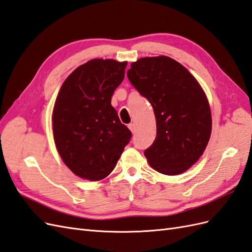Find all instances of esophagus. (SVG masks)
<instances>
[{
	"label": "esophagus",
	"instance_id": "34e87169",
	"mask_svg": "<svg viewBox=\"0 0 252 252\" xmlns=\"http://www.w3.org/2000/svg\"><path fill=\"white\" fill-rule=\"evenodd\" d=\"M128 128L130 129L132 133L135 132V124H134V123H130V124H129V125H128Z\"/></svg>",
	"mask_w": 252,
	"mask_h": 252
}]
</instances>
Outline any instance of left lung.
Here are the masks:
<instances>
[{
	"label": "left lung",
	"instance_id": "obj_1",
	"mask_svg": "<svg viewBox=\"0 0 252 252\" xmlns=\"http://www.w3.org/2000/svg\"><path fill=\"white\" fill-rule=\"evenodd\" d=\"M130 67L128 80L150 102L157 121L156 140L144 155L158 172L181 174L200 158L209 142L207 96L193 75L171 58H142Z\"/></svg>",
	"mask_w": 252,
	"mask_h": 252
}]
</instances>
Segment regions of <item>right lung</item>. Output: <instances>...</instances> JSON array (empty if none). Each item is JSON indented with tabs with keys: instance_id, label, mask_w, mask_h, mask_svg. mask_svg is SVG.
I'll return each mask as SVG.
<instances>
[{
	"instance_id": "obj_1",
	"label": "right lung",
	"mask_w": 252,
	"mask_h": 252,
	"mask_svg": "<svg viewBox=\"0 0 252 252\" xmlns=\"http://www.w3.org/2000/svg\"><path fill=\"white\" fill-rule=\"evenodd\" d=\"M127 62L94 59L73 70L61 87L52 112L59 155L75 175L100 181L116 167L131 131L111 106Z\"/></svg>"
}]
</instances>
